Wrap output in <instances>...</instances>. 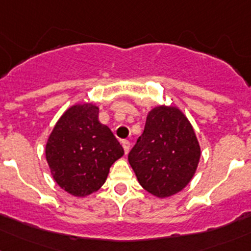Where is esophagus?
I'll list each match as a JSON object with an SVG mask.
<instances>
[{"instance_id": "obj_1", "label": "esophagus", "mask_w": 251, "mask_h": 251, "mask_svg": "<svg viewBox=\"0 0 251 251\" xmlns=\"http://www.w3.org/2000/svg\"><path fill=\"white\" fill-rule=\"evenodd\" d=\"M122 146H123V149H125V152L126 154L129 152V150H130V143H129L128 140H123L122 141Z\"/></svg>"}]
</instances>
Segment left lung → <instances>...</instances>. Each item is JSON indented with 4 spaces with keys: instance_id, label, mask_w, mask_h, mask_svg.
I'll return each mask as SVG.
<instances>
[{
    "instance_id": "obj_1",
    "label": "left lung",
    "mask_w": 251,
    "mask_h": 251,
    "mask_svg": "<svg viewBox=\"0 0 251 251\" xmlns=\"http://www.w3.org/2000/svg\"><path fill=\"white\" fill-rule=\"evenodd\" d=\"M200 158V143L190 121L181 110L165 105L150 111L144 133L128 154L139 183L158 198L185 188Z\"/></svg>"
}]
</instances>
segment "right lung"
Returning <instances> with one entry per match:
<instances>
[{
  "label": "right lung",
  "instance_id": "right-lung-1",
  "mask_svg": "<svg viewBox=\"0 0 251 251\" xmlns=\"http://www.w3.org/2000/svg\"><path fill=\"white\" fill-rule=\"evenodd\" d=\"M98 116L99 107L92 102L74 105L59 118L46 144L51 176L76 197L99 190L111 165L125 154L116 136L99 122Z\"/></svg>",
  "mask_w": 251,
  "mask_h": 251
}]
</instances>
